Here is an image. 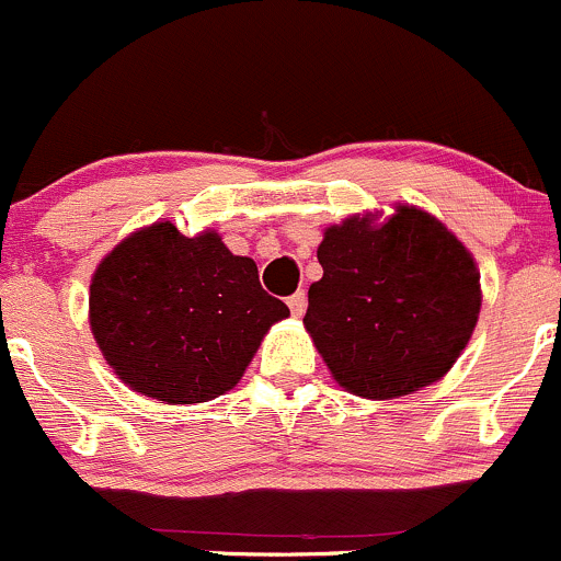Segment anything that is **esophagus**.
<instances>
[{
  "label": "esophagus",
  "instance_id": "1",
  "mask_svg": "<svg viewBox=\"0 0 561 561\" xmlns=\"http://www.w3.org/2000/svg\"><path fill=\"white\" fill-rule=\"evenodd\" d=\"M286 302H288V310H291L297 319L305 313V308H308V297H305V291H294Z\"/></svg>",
  "mask_w": 561,
  "mask_h": 561
}]
</instances>
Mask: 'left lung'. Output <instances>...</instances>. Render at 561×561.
Wrapping results in <instances>:
<instances>
[{
  "instance_id": "left-lung-1",
  "label": "left lung",
  "mask_w": 561,
  "mask_h": 561,
  "mask_svg": "<svg viewBox=\"0 0 561 561\" xmlns=\"http://www.w3.org/2000/svg\"><path fill=\"white\" fill-rule=\"evenodd\" d=\"M321 280L302 324L332 379L352 396L392 401L439 381L480 319L474 256L425 209L348 215L324 229Z\"/></svg>"
}]
</instances>
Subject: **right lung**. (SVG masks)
<instances>
[{"instance_id":"add662e5","label":"right lung","mask_w":561,"mask_h":561,"mask_svg":"<svg viewBox=\"0 0 561 561\" xmlns=\"http://www.w3.org/2000/svg\"><path fill=\"white\" fill-rule=\"evenodd\" d=\"M288 308L215 229L171 220L127 234L90 283V327L122 385L160 403H204L242 379Z\"/></svg>"}]
</instances>
